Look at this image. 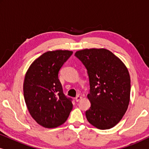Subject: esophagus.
Masks as SVG:
<instances>
[{"instance_id":"34e87169","label":"esophagus","mask_w":149,"mask_h":149,"mask_svg":"<svg viewBox=\"0 0 149 149\" xmlns=\"http://www.w3.org/2000/svg\"><path fill=\"white\" fill-rule=\"evenodd\" d=\"M81 99V96H80L79 95H77L76 97H75V100H76V102H79Z\"/></svg>"}]
</instances>
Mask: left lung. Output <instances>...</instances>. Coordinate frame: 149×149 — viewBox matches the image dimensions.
<instances>
[{
	"label": "left lung",
	"mask_w": 149,
	"mask_h": 149,
	"mask_svg": "<svg viewBox=\"0 0 149 149\" xmlns=\"http://www.w3.org/2000/svg\"><path fill=\"white\" fill-rule=\"evenodd\" d=\"M85 66L91 107L87 121L100 130L111 129L125 115L130 102V77L122 61L106 49H85L74 54Z\"/></svg>",
	"instance_id": "8db88e82"
}]
</instances>
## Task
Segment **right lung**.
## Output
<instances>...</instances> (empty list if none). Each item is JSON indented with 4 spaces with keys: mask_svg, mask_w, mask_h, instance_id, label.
Returning a JSON list of instances; mask_svg holds the SVG:
<instances>
[{
    "mask_svg": "<svg viewBox=\"0 0 149 149\" xmlns=\"http://www.w3.org/2000/svg\"><path fill=\"white\" fill-rule=\"evenodd\" d=\"M72 54L68 50L44 53L32 62L24 82V96L32 117L42 127L54 128L68 119L72 98L63 92L59 71Z\"/></svg>",
    "mask_w": 149,
    "mask_h": 149,
    "instance_id": "add662e5",
    "label": "right lung"
}]
</instances>
